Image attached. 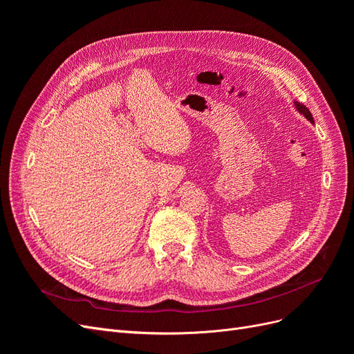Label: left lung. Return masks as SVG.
I'll list each match as a JSON object with an SVG mask.
<instances>
[{"instance_id":"left-lung-1","label":"left lung","mask_w":354,"mask_h":354,"mask_svg":"<svg viewBox=\"0 0 354 354\" xmlns=\"http://www.w3.org/2000/svg\"><path fill=\"white\" fill-rule=\"evenodd\" d=\"M294 106H295V109H297L299 113L304 115L310 122L315 124V120H313V115H312V112H310V111H308V108H306V106H304L303 103H299V102L294 100Z\"/></svg>"}]
</instances>
